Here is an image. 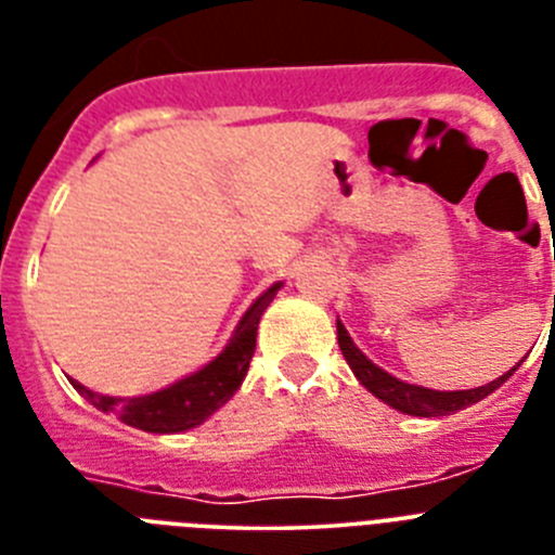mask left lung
Masks as SVG:
<instances>
[{"instance_id":"obj_1","label":"left lung","mask_w":555,"mask_h":555,"mask_svg":"<svg viewBox=\"0 0 555 555\" xmlns=\"http://www.w3.org/2000/svg\"><path fill=\"white\" fill-rule=\"evenodd\" d=\"M336 333H338V347H341V356L345 361L350 364L352 375L361 380L364 389H370L377 400H384L386 405L391 409L403 411V414L411 416H448L455 414V411L467 409V405L478 403L483 400L487 395H492L494 389L506 384L508 377L517 372V366L506 372V375H500L498 380L487 386H478V389H464V391H436V389H425V386H414V384H405L400 377L389 375L384 372L377 364H372L370 358L364 352L358 350L356 341L350 338L347 327L336 320Z\"/></svg>"}]
</instances>
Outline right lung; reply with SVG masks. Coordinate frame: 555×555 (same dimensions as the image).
Here are the masks:
<instances>
[{
    "label": "right lung",
    "instance_id": "add662e5",
    "mask_svg": "<svg viewBox=\"0 0 555 555\" xmlns=\"http://www.w3.org/2000/svg\"><path fill=\"white\" fill-rule=\"evenodd\" d=\"M281 286L283 283L269 286L247 308V313L242 317V322L233 331L224 350L214 361H208L203 370L180 377L178 384L141 397L96 395V391L86 389L77 380H72V386L94 409L105 411V414H116L121 423L132 425V428L150 430V434H180V430L197 428L214 411L222 409L230 397L238 391V386H242L244 375L249 370V361H253L261 313L267 311V306L274 300V294H278Z\"/></svg>",
    "mask_w": 555,
    "mask_h": 555
}]
</instances>
